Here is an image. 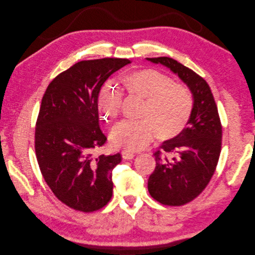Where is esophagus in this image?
<instances>
[{"label": "esophagus", "mask_w": 255, "mask_h": 255, "mask_svg": "<svg viewBox=\"0 0 255 255\" xmlns=\"http://www.w3.org/2000/svg\"><path fill=\"white\" fill-rule=\"evenodd\" d=\"M121 155H123V157H124L125 160H132L135 157V153L129 152L128 150H123V151H121Z\"/></svg>", "instance_id": "34e87169"}]
</instances>
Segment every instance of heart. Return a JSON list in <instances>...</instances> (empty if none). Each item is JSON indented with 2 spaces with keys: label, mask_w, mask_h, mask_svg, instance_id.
Wrapping results in <instances>:
<instances>
[{
  "label": "heart",
  "mask_w": 255,
  "mask_h": 255,
  "mask_svg": "<svg viewBox=\"0 0 255 255\" xmlns=\"http://www.w3.org/2000/svg\"><path fill=\"white\" fill-rule=\"evenodd\" d=\"M123 84L129 94L144 100V106L141 120H124L113 128L110 139L115 147L140 150L155 135L161 140H170L184 130L193 107L192 94L184 84L151 68L130 72ZM121 102L119 90L106 85L99 92L96 106L106 121H112L120 112Z\"/></svg>",
  "instance_id": "b5f03b06"
}]
</instances>
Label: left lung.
Instances as JSON below:
<instances>
[{"label": "left lung", "mask_w": 255, "mask_h": 255, "mask_svg": "<svg viewBox=\"0 0 255 255\" xmlns=\"http://www.w3.org/2000/svg\"><path fill=\"white\" fill-rule=\"evenodd\" d=\"M146 59L170 68L193 94L187 128L177 137L164 141L161 149L153 153L155 168L148 178V192L153 199L179 207L195 199L210 183L221 152L222 126L213 93L203 78L172 58Z\"/></svg>", "instance_id": "1"}]
</instances>
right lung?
I'll return each instance as SVG.
<instances>
[{
    "instance_id": "obj_1",
    "label": "right lung",
    "mask_w": 255,
    "mask_h": 255,
    "mask_svg": "<svg viewBox=\"0 0 255 255\" xmlns=\"http://www.w3.org/2000/svg\"><path fill=\"white\" fill-rule=\"evenodd\" d=\"M128 59L84 60L58 75L41 101L35 128V152L55 196L76 211H98L113 194L112 171L120 153L92 155L107 137L96 106L103 84Z\"/></svg>"
}]
</instances>
